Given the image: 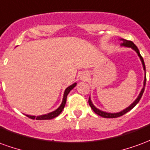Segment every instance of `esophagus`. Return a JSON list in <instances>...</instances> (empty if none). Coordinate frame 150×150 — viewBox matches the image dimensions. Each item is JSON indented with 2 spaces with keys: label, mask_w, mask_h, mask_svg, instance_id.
<instances>
[{
  "label": "esophagus",
  "mask_w": 150,
  "mask_h": 150,
  "mask_svg": "<svg viewBox=\"0 0 150 150\" xmlns=\"http://www.w3.org/2000/svg\"><path fill=\"white\" fill-rule=\"evenodd\" d=\"M88 78V75L87 73H82L81 75H79V79L80 80H83V81H85V80H87Z\"/></svg>",
  "instance_id": "esophagus-1"
}]
</instances>
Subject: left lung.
Returning a JSON list of instances; mask_svg holds the SVG:
<instances>
[{"instance_id": "1", "label": "left lung", "mask_w": 150, "mask_h": 150, "mask_svg": "<svg viewBox=\"0 0 150 150\" xmlns=\"http://www.w3.org/2000/svg\"><path fill=\"white\" fill-rule=\"evenodd\" d=\"M120 41H122V43L120 44L121 46H125V47H129V48H132L133 50H135L136 53L137 54V55L139 56V58L141 59L142 63V67H143V69H144V71H145V79H144V82H143V88H142V91L140 92V94L138 95L137 98L135 100L132 102V104L129 105V107H127L126 108H125L124 110L120 111L119 112H114V113H111V112H104V111H101L100 109H98L97 108L95 107V105L93 104V103L91 102V97H89V100H88V103H89V105L91 106V108H92V110L94 111L96 113L97 115L99 116H102V117H104V118H116V117H119V116H123L124 114H125L126 112H128L129 111L132 109L133 108L135 107L137 104L138 103L141 98H142V95H143V92L145 91V83H146V73H145V62H144V59L141 55L140 54V51H139L138 48L137 47L134 43L131 42V41H128V40L123 39V38H120Z\"/></svg>"}]
</instances>
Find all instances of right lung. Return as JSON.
I'll return each instance as SVG.
<instances>
[{
	"label": "right lung",
	"instance_id": "right-lung-1",
	"mask_svg": "<svg viewBox=\"0 0 150 150\" xmlns=\"http://www.w3.org/2000/svg\"><path fill=\"white\" fill-rule=\"evenodd\" d=\"M76 83H73L71 86H69L68 88H66L65 91H64V94H63V98H62V104H60V106H59L56 110L53 111L51 112L47 113V114H44V115H41V116H30V115H25L26 116H28L29 118H30V119H36V120H50L53 119V118H54L56 116H58L60 114V113L62 112V111L63 110V108L65 107V104L66 102H67V95L69 94V92L71 91L73 88H75V86H76Z\"/></svg>",
	"mask_w": 150,
	"mask_h": 150
}]
</instances>
